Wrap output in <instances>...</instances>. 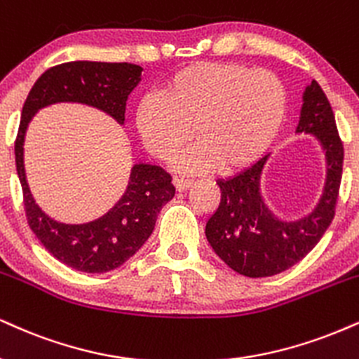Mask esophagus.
<instances>
[{
    "instance_id": "34e87169",
    "label": "esophagus",
    "mask_w": 359,
    "mask_h": 359,
    "mask_svg": "<svg viewBox=\"0 0 359 359\" xmlns=\"http://www.w3.org/2000/svg\"><path fill=\"white\" fill-rule=\"evenodd\" d=\"M194 182L192 180H185V179H179V177H175L174 179V185H175V189L179 192H182V191H187L189 187H191Z\"/></svg>"
}]
</instances>
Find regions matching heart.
<instances>
[{
  "label": "heart",
  "mask_w": 359,
  "mask_h": 359,
  "mask_svg": "<svg viewBox=\"0 0 359 359\" xmlns=\"http://www.w3.org/2000/svg\"><path fill=\"white\" fill-rule=\"evenodd\" d=\"M287 115V92L274 73L239 63L205 62L175 72L161 97H145L135 111L145 149L180 170L204 174L217 167L234 174L252 165L278 138Z\"/></svg>",
  "instance_id": "obj_1"
}]
</instances>
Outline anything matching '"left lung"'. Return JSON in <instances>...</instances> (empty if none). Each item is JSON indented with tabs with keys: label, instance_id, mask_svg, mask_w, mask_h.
Returning <instances> with one entry per match:
<instances>
[{
	"label": "left lung",
	"instance_id": "left-lung-1",
	"mask_svg": "<svg viewBox=\"0 0 359 359\" xmlns=\"http://www.w3.org/2000/svg\"><path fill=\"white\" fill-rule=\"evenodd\" d=\"M296 133L316 137L326 158L325 187L313 212L283 221L267 207L261 179L269 155L236 177L217 180L221 202L205 224V237L231 269L248 278H267L294 266L313 250L334 217L344 150L334 114L316 80L304 90Z\"/></svg>",
	"mask_w": 359,
	"mask_h": 359
}]
</instances>
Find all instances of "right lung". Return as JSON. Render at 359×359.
Masks as SVG:
<instances>
[{
  "label": "right lung",
  "mask_w": 359,
  "mask_h": 359,
  "mask_svg": "<svg viewBox=\"0 0 359 359\" xmlns=\"http://www.w3.org/2000/svg\"><path fill=\"white\" fill-rule=\"evenodd\" d=\"M140 76L142 67L132 63L56 65L34 81L21 111L15 158L28 224L51 256L81 273L114 271L145 244L161 209L175 196L172 177L158 165L135 163L127 191L105 215L86 224L58 222L43 212L29 192L23 161L25 133L38 110L62 102L95 107L123 125L128 95Z\"/></svg>",
  "instance_id": "1"
}]
</instances>
